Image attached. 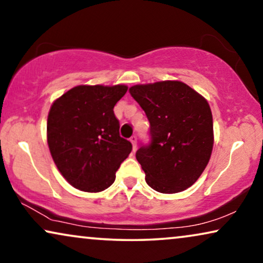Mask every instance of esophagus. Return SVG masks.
Returning a JSON list of instances; mask_svg holds the SVG:
<instances>
[{
	"label": "esophagus",
	"mask_w": 263,
	"mask_h": 263,
	"mask_svg": "<svg viewBox=\"0 0 263 263\" xmlns=\"http://www.w3.org/2000/svg\"><path fill=\"white\" fill-rule=\"evenodd\" d=\"M130 142H132V145H133V148H136V143H138V138H136L135 135H133L132 138H130Z\"/></svg>",
	"instance_id": "34e87169"
}]
</instances>
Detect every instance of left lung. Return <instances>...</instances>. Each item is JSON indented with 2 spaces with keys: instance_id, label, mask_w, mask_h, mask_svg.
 Returning a JSON list of instances; mask_svg holds the SVG:
<instances>
[{
  "instance_id": "1",
  "label": "left lung",
  "mask_w": 263,
  "mask_h": 263,
  "mask_svg": "<svg viewBox=\"0 0 263 263\" xmlns=\"http://www.w3.org/2000/svg\"><path fill=\"white\" fill-rule=\"evenodd\" d=\"M129 92L149 121L151 142L136 152L147 184L163 194L192 186L213 149V118L207 100L181 81L135 85Z\"/></svg>"
}]
</instances>
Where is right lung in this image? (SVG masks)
I'll return each mask as SVG.
<instances>
[{"instance_id":"add662e5","label":"right lung","mask_w":263,"mask_h":263,"mask_svg":"<svg viewBox=\"0 0 263 263\" xmlns=\"http://www.w3.org/2000/svg\"><path fill=\"white\" fill-rule=\"evenodd\" d=\"M128 87L80 85L56 99L48 116V145L67 182L87 193L112 184L116 171L132 152L120 136L114 106Z\"/></svg>"}]
</instances>
